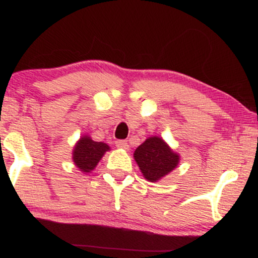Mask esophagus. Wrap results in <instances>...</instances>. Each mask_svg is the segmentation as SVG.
I'll use <instances>...</instances> for the list:
<instances>
[{
    "mask_svg": "<svg viewBox=\"0 0 258 258\" xmlns=\"http://www.w3.org/2000/svg\"><path fill=\"white\" fill-rule=\"evenodd\" d=\"M115 144H116V147L120 148V149H125V150L128 149V143H127L126 141H122V139H120V141H116V142H115Z\"/></svg>",
    "mask_w": 258,
    "mask_h": 258,
    "instance_id": "1",
    "label": "esophagus"
}]
</instances>
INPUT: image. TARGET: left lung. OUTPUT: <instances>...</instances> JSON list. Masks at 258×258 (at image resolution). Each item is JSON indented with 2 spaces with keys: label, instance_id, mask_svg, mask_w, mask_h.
I'll list each match as a JSON object with an SVG mask.
<instances>
[{
  "label": "left lung",
  "instance_id": "8db88e82",
  "mask_svg": "<svg viewBox=\"0 0 258 258\" xmlns=\"http://www.w3.org/2000/svg\"><path fill=\"white\" fill-rule=\"evenodd\" d=\"M139 170L149 182H158L177 167L179 155L160 137H149L133 154Z\"/></svg>",
  "mask_w": 258,
  "mask_h": 258
}]
</instances>
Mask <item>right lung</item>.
Listing matches in <instances>:
<instances>
[{
  "label": "right lung",
  "instance_id": "add662e5",
  "mask_svg": "<svg viewBox=\"0 0 258 258\" xmlns=\"http://www.w3.org/2000/svg\"><path fill=\"white\" fill-rule=\"evenodd\" d=\"M110 148L103 142H94L90 136H82L73 150V160L82 172H91Z\"/></svg>",
  "mask_w": 258,
  "mask_h": 258
}]
</instances>
